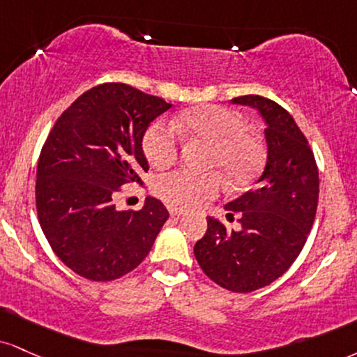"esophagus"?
<instances>
[{
    "label": "esophagus",
    "instance_id": "obj_1",
    "mask_svg": "<svg viewBox=\"0 0 357 357\" xmlns=\"http://www.w3.org/2000/svg\"><path fill=\"white\" fill-rule=\"evenodd\" d=\"M169 214L173 218H179V216H183L184 211H183V209H178V208H169Z\"/></svg>",
    "mask_w": 357,
    "mask_h": 357
}]
</instances>
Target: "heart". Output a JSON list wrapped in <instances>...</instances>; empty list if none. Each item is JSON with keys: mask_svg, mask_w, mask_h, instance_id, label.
Segmentation results:
<instances>
[{"mask_svg": "<svg viewBox=\"0 0 357 357\" xmlns=\"http://www.w3.org/2000/svg\"><path fill=\"white\" fill-rule=\"evenodd\" d=\"M178 130L209 144L204 167L216 169L231 186L251 183L263 167L264 144L261 137L248 130L246 121L238 113L218 105L184 111L176 118L174 126L165 121L153 123L143 136V151L154 167H166L178 160L181 146ZM219 175L214 171L174 169L158 174L151 190L174 208H196L218 196L221 190Z\"/></svg>", "mask_w": 357, "mask_h": 357, "instance_id": "obj_1", "label": "heart"}]
</instances>
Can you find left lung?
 I'll list each match as a JSON object with an SVG mask.
<instances>
[{"instance_id":"left-lung-1","label":"left lung","mask_w":357,"mask_h":357,"mask_svg":"<svg viewBox=\"0 0 357 357\" xmlns=\"http://www.w3.org/2000/svg\"><path fill=\"white\" fill-rule=\"evenodd\" d=\"M233 102L263 116L268 161L256 186L226 204L227 220L239 214L238 229L209 218L195 256L218 286L251 293L282 276L301 252L316 218L319 173L306 136L282 106L257 94Z\"/></svg>"}]
</instances>
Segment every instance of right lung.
Masks as SVG:
<instances>
[{
	"mask_svg": "<svg viewBox=\"0 0 357 357\" xmlns=\"http://www.w3.org/2000/svg\"><path fill=\"white\" fill-rule=\"evenodd\" d=\"M171 105L124 83H102L63 111L41 148L36 211L54 255L89 281L131 273L169 218L156 197L118 211L126 184H143V136Z\"/></svg>",
	"mask_w": 357,
	"mask_h": 357,
	"instance_id": "1",
	"label": "right lung"
}]
</instances>
